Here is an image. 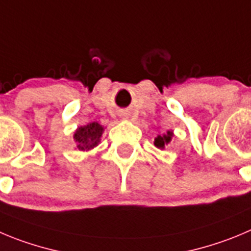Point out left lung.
Returning a JSON list of instances; mask_svg holds the SVG:
<instances>
[{
  "label": "left lung",
  "instance_id": "8db88e82",
  "mask_svg": "<svg viewBox=\"0 0 251 251\" xmlns=\"http://www.w3.org/2000/svg\"><path fill=\"white\" fill-rule=\"evenodd\" d=\"M172 136H173V132H171V131H167V133H165V135H158V136L154 139V142H153L154 146L161 150L165 149V145L170 144Z\"/></svg>",
  "mask_w": 251,
  "mask_h": 251
}]
</instances>
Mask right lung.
Masks as SVG:
<instances>
[{
	"label": "right lung",
	"mask_w": 251,
	"mask_h": 251,
	"mask_svg": "<svg viewBox=\"0 0 251 251\" xmlns=\"http://www.w3.org/2000/svg\"><path fill=\"white\" fill-rule=\"evenodd\" d=\"M104 132V127L98 123H90L85 126H80L74 132L76 149L80 151H89L98 146Z\"/></svg>",
	"instance_id": "right-lung-1"
}]
</instances>
